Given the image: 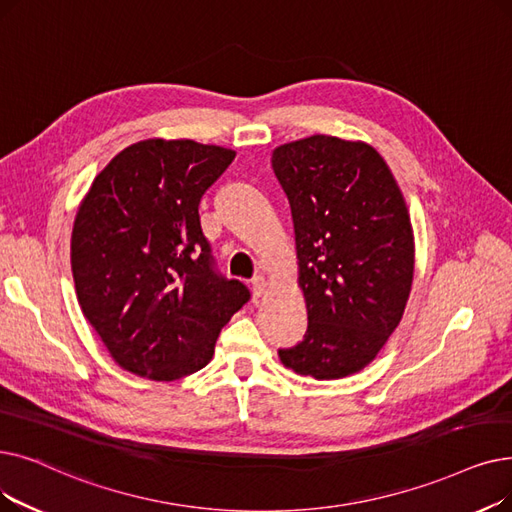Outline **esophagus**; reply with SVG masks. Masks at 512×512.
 <instances>
[{
    "instance_id": "34e87169",
    "label": "esophagus",
    "mask_w": 512,
    "mask_h": 512,
    "mask_svg": "<svg viewBox=\"0 0 512 512\" xmlns=\"http://www.w3.org/2000/svg\"><path fill=\"white\" fill-rule=\"evenodd\" d=\"M251 288H253V297H255V301L257 299H261L263 297V293H265V278L259 274V276H255L253 280H251Z\"/></svg>"
}]
</instances>
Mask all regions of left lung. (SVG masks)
<instances>
[{
  "label": "left lung",
  "mask_w": 512,
  "mask_h": 512,
  "mask_svg": "<svg viewBox=\"0 0 512 512\" xmlns=\"http://www.w3.org/2000/svg\"><path fill=\"white\" fill-rule=\"evenodd\" d=\"M272 167L295 224L307 330L278 349L318 381L368 366L404 316L414 276L408 207L383 157L364 142L311 136L278 146Z\"/></svg>",
  "instance_id": "8db88e82"
}]
</instances>
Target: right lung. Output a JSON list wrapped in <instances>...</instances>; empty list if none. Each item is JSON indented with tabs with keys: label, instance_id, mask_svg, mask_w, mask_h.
Wrapping results in <instances>:
<instances>
[{
	"label": "right lung",
	"instance_id": "1",
	"mask_svg": "<svg viewBox=\"0 0 512 512\" xmlns=\"http://www.w3.org/2000/svg\"><path fill=\"white\" fill-rule=\"evenodd\" d=\"M234 157L192 140H144L85 194L71 238L77 299L121 368L152 381L205 368L219 330L251 299L215 270L198 215Z\"/></svg>",
	"mask_w": 512,
	"mask_h": 512
}]
</instances>
